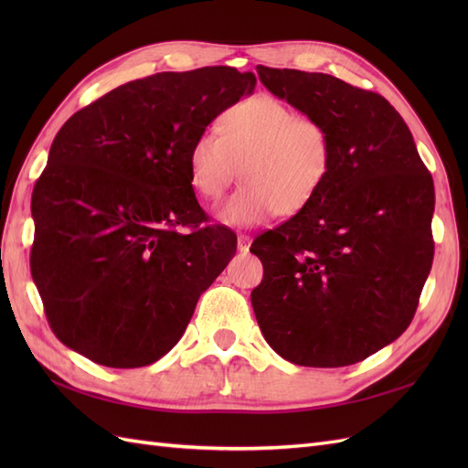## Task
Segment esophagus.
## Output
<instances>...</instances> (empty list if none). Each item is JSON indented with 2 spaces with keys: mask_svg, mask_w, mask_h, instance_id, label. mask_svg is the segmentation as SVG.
<instances>
[{
  "mask_svg": "<svg viewBox=\"0 0 468 468\" xmlns=\"http://www.w3.org/2000/svg\"><path fill=\"white\" fill-rule=\"evenodd\" d=\"M251 244V238L248 234H238V250L239 251H248Z\"/></svg>",
  "mask_w": 468,
  "mask_h": 468,
  "instance_id": "esophagus-1",
  "label": "esophagus"
}]
</instances>
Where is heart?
Listing matches in <instances>:
<instances>
[{
  "mask_svg": "<svg viewBox=\"0 0 468 468\" xmlns=\"http://www.w3.org/2000/svg\"><path fill=\"white\" fill-rule=\"evenodd\" d=\"M334 140L328 126L271 95H253L220 119V134L205 131L189 150L195 191L217 201L242 172L239 187L218 210L220 222L250 229L275 215L306 210L328 181Z\"/></svg>",
  "mask_w": 468,
  "mask_h": 468,
  "instance_id": "b5f03b06",
  "label": "heart"
}]
</instances>
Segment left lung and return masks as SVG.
<instances>
[{
  "mask_svg": "<svg viewBox=\"0 0 468 468\" xmlns=\"http://www.w3.org/2000/svg\"><path fill=\"white\" fill-rule=\"evenodd\" d=\"M263 86L328 126L334 162L306 210L253 239L265 342L303 367H346L412 322L433 261V179L385 97L330 74L258 66Z\"/></svg>",
  "mask_w": 468,
  "mask_h": 468,
  "instance_id": "left-lung-1",
  "label": "left lung"
}]
</instances>
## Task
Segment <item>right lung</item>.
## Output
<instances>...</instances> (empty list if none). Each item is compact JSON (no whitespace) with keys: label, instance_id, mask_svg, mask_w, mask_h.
<instances>
[{"label":"right lung","instance_id":"right-lung-1","mask_svg":"<svg viewBox=\"0 0 468 468\" xmlns=\"http://www.w3.org/2000/svg\"><path fill=\"white\" fill-rule=\"evenodd\" d=\"M253 88L256 76L230 66L162 72L64 122L33 189L31 273L66 347L134 369L179 342L236 253L230 229L201 226L189 150Z\"/></svg>","mask_w":468,"mask_h":468}]
</instances>
